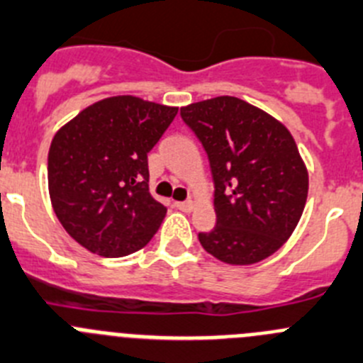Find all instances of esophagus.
Masks as SVG:
<instances>
[{"label":"esophagus","instance_id":"esophagus-1","mask_svg":"<svg viewBox=\"0 0 363 363\" xmlns=\"http://www.w3.org/2000/svg\"><path fill=\"white\" fill-rule=\"evenodd\" d=\"M175 208H177V210H181V211H191L195 208V204L191 201H177L175 202Z\"/></svg>","mask_w":363,"mask_h":363}]
</instances>
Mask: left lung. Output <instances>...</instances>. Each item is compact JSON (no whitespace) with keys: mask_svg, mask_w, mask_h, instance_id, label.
<instances>
[{"mask_svg":"<svg viewBox=\"0 0 363 363\" xmlns=\"http://www.w3.org/2000/svg\"><path fill=\"white\" fill-rule=\"evenodd\" d=\"M210 159L217 226L199 233L215 259L250 266L291 237L308 201V168L289 130L231 96L181 108Z\"/></svg>","mask_w":363,"mask_h":363,"instance_id":"1","label":"left lung"}]
</instances>
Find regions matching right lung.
I'll use <instances>...</instances> for the list:
<instances>
[{
	"mask_svg": "<svg viewBox=\"0 0 363 363\" xmlns=\"http://www.w3.org/2000/svg\"><path fill=\"white\" fill-rule=\"evenodd\" d=\"M177 110L133 96L106 97L57 130L48 150L52 208L88 251L125 257L157 233L166 208L150 195L148 152Z\"/></svg>",
	"mask_w": 363,
	"mask_h": 363,
	"instance_id": "right-lung-1",
	"label": "right lung"
}]
</instances>
